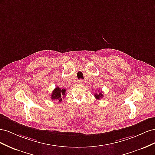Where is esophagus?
Returning a JSON list of instances; mask_svg holds the SVG:
<instances>
[{
    "label": "esophagus",
    "mask_w": 155,
    "mask_h": 155,
    "mask_svg": "<svg viewBox=\"0 0 155 155\" xmlns=\"http://www.w3.org/2000/svg\"><path fill=\"white\" fill-rule=\"evenodd\" d=\"M79 85H83V83H84V81H83V79H79Z\"/></svg>",
    "instance_id": "1"
}]
</instances>
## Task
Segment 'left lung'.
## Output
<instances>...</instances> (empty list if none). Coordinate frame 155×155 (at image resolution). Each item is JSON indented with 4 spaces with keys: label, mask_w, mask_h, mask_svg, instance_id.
<instances>
[{
    "label": "left lung",
    "mask_w": 155,
    "mask_h": 155,
    "mask_svg": "<svg viewBox=\"0 0 155 155\" xmlns=\"http://www.w3.org/2000/svg\"><path fill=\"white\" fill-rule=\"evenodd\" d=\"M94 97L96 98L97 100H100L101 98L104 97V93L102 92V91H101V92H100L99 91V92L98 93H96L95 94H94Z\"/></svg>",
    "instance_id": "left-lung-1"
}]
</instances>
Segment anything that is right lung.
Instances as JSON below:
<instances>
[{
    "label": "right lung",
    "instance_id": "right-lung-1",
    "mask_svg": "<svg viewBox=\"0 0 155 155\" xmlns=\"http://www.w3.org/2000/svg\"><path fill=\"white\" fill-rule=\"evenodd\" d=\"M65 92H66V90L64 88H61L59 87H55L52 93L51 94V100H57L58 101L61 102L66 95Z\"/></svg>",
    "mask_w": 155,
    "mask_h": 155
}]
</instances>
